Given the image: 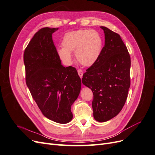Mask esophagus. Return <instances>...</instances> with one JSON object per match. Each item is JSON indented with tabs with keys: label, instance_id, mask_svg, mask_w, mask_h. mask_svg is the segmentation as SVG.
Masks as SVG:
<instances>
[{
	"label": "esophagus",
	"instance_id": "esophagus-1",
	"mask_svg": "<svg viewBox=\"0 0 155 155\" xmlns=\"http://www.w3.org/2000/svg\"><path fill=\"white\" fill-rule=\"evenodd\" d=\"M78 75L81 78H83V72L81 70H78Z\"/></svg>",
	"mask_w": 155,
	"mask_h": 155
}]
</instances>
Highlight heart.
Masks as SVG:
<instances>
[{"instance_id": "1", "label": "heart", "mask_w": 155, "mask_h": 155, "mask_svg": "<svg viewBox=\"0 0 155 155\" xmlns=\"http://www.w3.org/2000/svg\"><path fill=\"white\" fill-rule=\"evenodd\" d=\"M63 48L58 50V55L67 65L73 61L74 53L78 61L85 67H91L99 59L104 45V39L94 30L82 29L66 33L61 41Z\"/></svg>"}]
</instances>
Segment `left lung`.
Returning a JSON list of instances; mask_svg holds the SVG:
<instances>
[{
  "mask_svg": "<svg viewBox=\"0 0 155 155\" xmlns=\"http://www.w3.org/2000/svg\"><path fill=\"white\" fill-rule=\"evenodd\" d=\"M105 46L97 61L83 74L82 83L91 89L93 116L105 122L118 115L130 85V58L120 35L105 26Z\"/></svg>",
  "mask_w": 155,
  "mask_h": 155,
  "instance_id": "obj_1",
  "label": "left lung"
}]
</instances>
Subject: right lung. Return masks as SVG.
Here are the masks:
<instances>
[{
  "mask_svg": "<svg viewBox=\"0 0 155 155\" xmlns=\"http://www.w3.org/2000/svg\"><path fill=\"white\" fill-rule=\"evenodd\" d=\"M58 30L46 27L37 31L25 50L24 63L27 87L41 112L64 124L73 118L71 106L80 92L81 81L76 68L61 64L52 40Z\"/></svg>",
  "mask_w": 155,
  "mask_h": 155,
  "instance_id": "right-lung-1",
  "label": "right lung"
}]
</instances>
